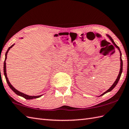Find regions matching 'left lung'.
<instances>
[{
	"label": "left lung",
	"instance_id": "obj_1",
	"mask_svg": "<svg viewBox=\"0 0 129 129\" xmlns=\"http://www.w3.org/2000/svg\"><path fill=\"white\" fill-rule=\"evenodd\" d=\"M107 36H108V37L109 38V39H110V40L111 41V42L113 43V44L114 45V46H115V47H116L117 49H118L119 52H120V72H119V75H118V76H117V79H116V80L115 81L114 83L113 84V85H112V86L110 87V88H109L108 90H107V91H106L105 92H104L103 93V94H102L101 95H100L99 96H101L104 95V94H105L106 93H107V92L111 91V90H113V89L114 88V87L116 86V85H117V83H118V81H119V79H120V76H121V73H122V65H123V64H122V59H121V51H120V48H119V46H117L115 43L114 41L113 40V39H112V38L110 36V35H107Z\"/></svg>",
	"mask_w": 129,
	"mask_h": 129
}]
</instances>
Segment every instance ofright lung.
<instances>
[{"mask_svg":"<svg viewBox=\"0 0 129 129\" xmlns=\"http://www.w3.org/2000/svg\"><path fill=\"white\" fill-rule=\"evenodd\" d=\"M21 39H23V38H21ZM15 44H13L12 46H10V47L8 48V50L7 51L6 53H5V60H4V75H5V79H6V81L7 82V83L8 84V85H9V86L10 87V88L12 89L13 91L16 94H17L19 96H22L24 98L26 99H36V98H40V96H42L43 95H39V96H29V95H28L26 94H24V93L23 92H21L20 91H19L18 90H16V89H15L14 87L12 85V84H11L10 83V82L9 81V80H8V79L7 78V73H6V62H5V61H6V59H7V54H8V51H9V50L10 49V48H12L13 46Z\"/></svg>","mask_w":129,"mask_h":129,"instance_id":"right-lung-1","label":"right lung"}]
</instances>
